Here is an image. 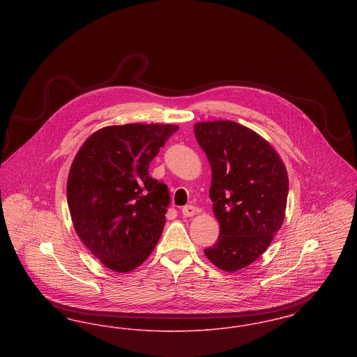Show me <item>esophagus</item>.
<instances>
[{"label":"esophagus","instance_id":"obj_1","mask_svg":"<svg viewBox=\"0 0 357 357\" xmlns=\"http://www.w3.org/2000/svg\"><path fill=\"white\" fill-rule=\"evenodd\" d=\"M197 207L195 206H191V204H188V206H185L183 208H182V214H183V217H186V218H190V217H194L195 214H197Z\"/></svg>","mask_w":357,"mask_h":357}]
</instances>
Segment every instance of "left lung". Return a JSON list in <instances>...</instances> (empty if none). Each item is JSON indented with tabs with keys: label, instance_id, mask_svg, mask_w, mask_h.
<instances>
[{
	"label": "left lung",
	"instance_id": "obj_1",
	"mask_svg": "<svg viewBox=\"0 0 357 357\" xmlns=\"http://www.w3.org/2000/svg\"><path fill=\"white\" fill-rule=\"evenodd\" d=\"M194 134L211 167L208 195L221 229L204 255L222 271L237 272L264 255L281 229L287 167L269 142L236 121H199Z\"/></svg>",
	"mask_w": 357,
	"mask_h": 357
}]
</instances>
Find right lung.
<instances>
[{
	"instance_id": "add662e5",
	"label": "right lung",
	"mask_w": 357,
	"mask_h": 357,
	"mask_svg": "<svg viewBox=\"0 0 357 357\" xmlns=\"http://www.w3.org/2000/svg\"><path fill=\"white\" fill-rule=\"evenodd\" d=\"M174 124L108 126L76 153L67 182L69 213L85 248L104 266L131 272L153 253L170 204L150 162L178 131Z\"/></svg>"
}]
</instances>
